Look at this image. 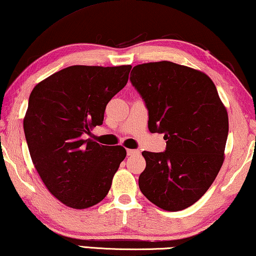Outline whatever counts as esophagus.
Segmentation results:
<instances>
[{"mask_svg": "<svg viewBox=\"0 0 256 256\" xmlns=\"http://www.w3.org/2000/svg\"><path fill=\"white\" fill-rule=\"evenodd\" d=\"M126 152H128V156H132V155L140 154V150H128Z\"/></svg>", "mask_w": 256, "mask_h": 256, "instance_id": "obj_1", "label": "esophagus"}]
</instances>
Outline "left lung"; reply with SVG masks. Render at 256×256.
<instances>
[{"instance_id": "8db88e82", "label": "left lung", "mask_w": 256, "mask_h": 256, "mask_svg": "<svg viewBox=\"0 0 256 256\" xmlns=\"http://www.w3.org/2000/svg\"><path fill=\"white\" fill-rule=\"evenodd\" d=\"M130 80L146 104L150 131L166 140V152H142L140 190L161 209L182 210L207 192L223 164L226 106L207 74L169 60L136 66Z\"/></svg>"}]
</instances>
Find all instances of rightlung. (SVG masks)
Masks as SVG:
<instances>
[{
  "mask_svg": "<svg viewBox=\"0 0 256 256\" xmlns=\"http://www.w3.org/2000/svg\"><path fill=\"white\" fill-rule=\"evenodd\" d=\"M131 66H72L30 92L24 132L34 168L47 190L66 207L86 209L102 201L126 156L84 139L104 123L108 102L126 85Z\"/></svg>",
  "mask_w": 256,
  "mask_h": 256,
  "instance_id": "add662e5",
  "label": "right lung"
}]
</instances>
